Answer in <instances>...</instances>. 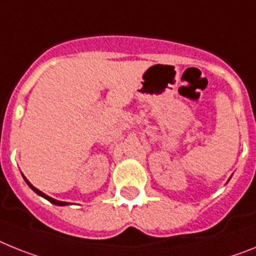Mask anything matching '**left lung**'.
<instances>
[{"mask_svg": "<svg viewBox=\"0 0 256 256\" xmlns=\"http://www.w3.org/2000/svg\"><path fill=\"white\" fill-rule=\"evenodd\" d=\"M230 178H232V176H230Z\"/></svg>", "mask_w": 256, "mask_h": 256, "instance_id": "1", "label": "left lung"}]
</instances>
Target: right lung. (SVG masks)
<instances>
[{
	"label": "right lung",
	"instance_id": "add662e5",
	"mask_svg": "<svg viewBox=\"0 0 256 256\" xmlns=\"http://www.w3.org/2000/svg\"><path fill=\"white\" fill-rule=\"evenodd\" d=\"M22 175H23V174H22ZM23 178H24V180H26V183L28 184V186H30V190H34V192L37 193V194H38V196H41V197H44V198H45V200H48V201H50L51 204H54V205H56V206H66V205H70V202L58 201V200L52 198V197H50V196L45 194V193H44V192H41V190H37V188H36V186H33L32 184H30V182H28V179H26V178L24 176V175H23Z\"/></svg>",
	"mask_w": 256,
	"mask_h": 256
}]
</instances>
